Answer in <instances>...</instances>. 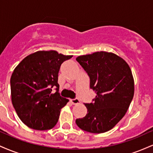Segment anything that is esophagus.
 I'll return each mask as SVG.
<instances>
[{
  "label": "esophagus",
  "mask_w": 153,
  "mask_h": 153,
  "mask_svg": "<svg viewBox=\"0 0 153 153\" xmlns=\"http://www.w3.org/2000/svg\"><path fill=\"white\" fill-rule=\"evenodd\" d=\"M71 102L72 103V104H73V105L78 104V103H80V100H79L78 99H71Z\"/></svg>",
  "instance_id": "34e87169"
}]
</instances>
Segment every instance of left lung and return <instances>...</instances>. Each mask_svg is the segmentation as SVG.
Wrapping results in <instances>:
<instances>
[{
	"label": "left lung",
	"instance_id": "left-lung-1",
	"mask_svg": "<svg viewBox=\"0 0 153 153\" xmlns=\"http://www.w3.org/2000/svg\"><path fill=\"white\" fill-rule=\"evenodd\" d=\"M90 78V88L96 94L85 103V117L77 119L78 127L88 132L110 130L125 115L134 96V79L130 68L117 54L97 52L76 58Z\"/></svg>",
	"mask_w": 153,
	"mask_h": 153
}]
</instances>
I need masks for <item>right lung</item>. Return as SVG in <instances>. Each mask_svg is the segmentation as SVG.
Here are the masks:
<instances>
[{"label":"right lung","instance_id":"1","mask_svg":"<svg viewBox=\"0 0 153 153\" xmlns=\"http://www.w3.org/2000/svg\"><path fill=\"white\" fill-rule=\"evenodd\" d=\"M73 56L56 51H38L26 57L10 78L11 101L21 120L36 130L56 125L60 109L68 102L59 93L58 73L61 65ZM56 88V92L51 93Z\"/></svg>","mask_w":153,"mask_h":153}]
</instances>
